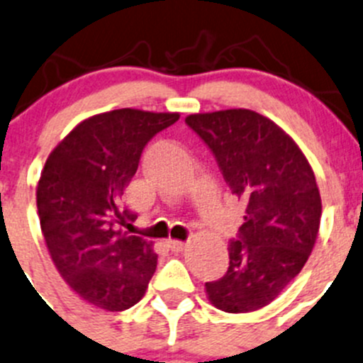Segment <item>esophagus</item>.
<instances>
[{"mask_svg":"<svg viewBox=\"0 0 363 363\" xmlns=\"http://www.w3.org/2000/svg\"><path fill=\"white\" fill-rule=\"evenodd\" d=\"M167 245H169V249L172 252H182L184 250L186 243L181 242V240H169V242H167Z\"/></svg>","mask_w":363,"mask_h":363,"instance_id":"34e87169","label":"esophagus"}]
</instances>
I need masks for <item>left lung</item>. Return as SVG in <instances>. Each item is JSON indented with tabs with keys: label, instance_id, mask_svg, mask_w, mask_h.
I'll list each match as a JSON object with an SVG mask.
<instances>
[{
	"label": "left lung",
	"instance_id": "left-lung-1",
	"mask_svg": "<svg viewBox=\"0 0 363 363\" xmlns=\"http://www.w3.org/2000/svg\"><path fill=\"white\" fill-rule=\"evenodd\" d=\"M186 125L245 203L228 245L230 268L205 284L208 299L228 313L261 310L299 274L316 242L322 200L315 174L291 137L250 109L189 114Z\"/></svg>",
	"mask_w": 363,
	"mask_h": 363
}]
</instances>
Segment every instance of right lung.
Masks as SVG:
<instances>
[{
    "label": "right lung",
    "instance_id": "obj_1",
    "mask_svg": "<svg viewBox=\"0 0 363 363\" xmlns=\"http://www.w3.org/2000/svg\"><path fill=\"white\" fill-rule=\"evenodd\" d=\"M177 113L116 109L82 121L48 156L38 182L41 231L55 268L86 303L123 311L143 299L156 269L152 243L118 230L146 144Z\"/></svg>",
    "mask_w": 363,
    "mask_h": 363
}]
</instances>
